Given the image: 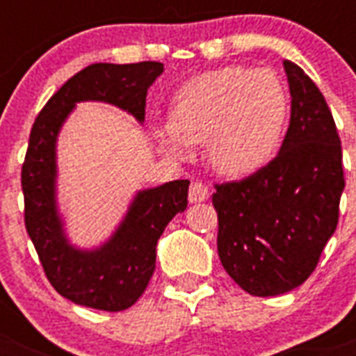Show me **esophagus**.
Returning a JSON list of instances; mask_svg holds the SVG:
<instances>
[{
	"instance_id": "1",
	"label": "esophagus",
	"mask_w": 356,
	"mask_h": 356,
	"mask_svg": "<svg viewBox=\"0 0 356 356\" xmlns=\"http://www.w3.org/2000/svg\"><path fill=\"white\" fill-rule=\"evenodd\" d=\"M210 191L205 184H201V181H194L188 188V201L191 203H201V201H205L209 197Z\"/></svg>"
}]
</instances>
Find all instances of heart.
Instances as JSON below:
<instances>
[{"label": "heart", "mask_w": 356, "mask_h": 356, "mask_svg": "<svg viewBox=\"0 0 356 356\" xmlns=\"http://www.w3.org/2000/svg\"><path fill=\"white\" fill-rule=\"evenodd\" d=\"M291 112L284 81L269 69L242 65L207 71L176 92L168 122L156 124L159 143L187 159L205 143L207 162L226 176H248L276 155Z\"/></svg>", "instance_id": "obj_1"}]
</instances>
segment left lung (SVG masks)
<instances>
[{
	"instance_id": "8db88e82",
	"label": "left lung",
	"mask_w": 356,
	"mask_h": 356,
	"mask_svg": "<svg viewBox=\"0 0 356 356\" xmlns=\"http://www.w3.org/2000/svg\"><path fill=\"white\" fill-rule=\"evenodd\" d=\"M291 122L280 153L241 181L217 184V253L251 296L300 287L316 269L339 222L342 147L325 96L307 72L284 60Z\"/></svg>"
}]
</instances>
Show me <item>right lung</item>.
Here are the masks:
<instances>
[{"label": "right lung", "mask_w": 356, "mask_h": 356, "mask_svg": "<svg viewBox=\"0 0 356 356\" xmlns=\"http://www.w3.org/2000/svg\"><path fill=\"white\" fill-rule=\"evenodd\" d=\"M163 64H92L69 78L37 115L30 134L21 187L24 225L49 284L81 307L119 312L146 291L155 271L156 242L176 213L187 209L188 180L139 191L114 235L96 250L69 244L56 209V137L80 102H105L139 122L146 94Z\"/></svg>", "instance_id": "obj_1"}]
</instances>
